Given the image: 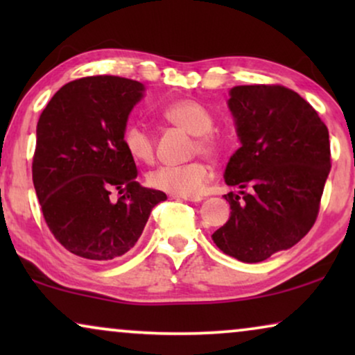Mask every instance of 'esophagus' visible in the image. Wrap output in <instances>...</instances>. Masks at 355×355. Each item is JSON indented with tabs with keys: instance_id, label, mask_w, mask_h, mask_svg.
Returning <instances> with one entry per match:
<instances>
[{
	"instance_id": "esophagus-1",
	"label": "esophagus",
	"mask_w": 355,
	"mask_h": 355,
	"mask_svg": "<svg viewBox=\"0 0 355 355\" xmlns=\"http://www.w3.org/2000/svg\"><path fill=\"white\" fill-rule=\"evenodd\" d=\"M173 197L184 198V200H187V202H200L202 200L200 196H173Z\"/></svg>"
}]
</instances>
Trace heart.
I'll list each match as a JSON object with an SVG mask.
<instances>
[{
    "label": "heart",
    "mask_w": 355,
    "mask_h": 355,
    "mask_svg": "<svg viewBox=\"0 0 355 355\" xmlns=\"http://www.w3.org/2000/svg\"><path fill=\"white\" fill-rule=\"evenodd\" d=\"M164 121L186 132L196 135L193 153L218 157L223 152V140L213 132V116L210 110L198 100L179 98L169 101L159 110ZM125 152L139 163H152L155 158V139L144 124H129L123 132ZM213 169L203 159H196L181 166H159L148 173L147 182L157 191L173 196H198L211 181Z\"/></svg>",
    "instance_id": "1"
}]
</instances>
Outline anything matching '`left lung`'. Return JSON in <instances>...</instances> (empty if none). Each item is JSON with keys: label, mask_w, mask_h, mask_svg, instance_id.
Wrapping results in <instances>:
<instances>
[{"label": "left lung", "mask_w": 355, "mask_h": 355, "mask_svg": "<svg viewBox=\"0 0 355 355\" xmlns=\"http://www.w3.org/2000/svg\"><path fill=\"white\" fill-rule=\"evenodd\" d=\"M230 95L241 147L225 181L241 191L225 196L231 216L211 237L226 255L259 263L312 230L331 168L329 134L310 103L283 85H237Z\"/></svg>", "instance_id": "1"}]
</instances>
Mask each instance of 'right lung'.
Masks as SVG:
<instances>
[{
	"label": "right lung",
	"instance_id": "right-lung-1",
	"mask_svg": "<svg viewBox=\"0 0 355 355\" xmlns=\"http://www.w3.org/2000/svg\"><path fill=\"white\" fill-rule=\"evenodd\" d=\"M144 90L140 82L118 76L84 77L62 85L38 119L33 187L53 236L82 259L124 255L152 208L166 200L164 192L135 181L137 166L123 145Z\"/></svg>",
	"mask_w": 355,
	"mask_h": 355
}]
</instances>
